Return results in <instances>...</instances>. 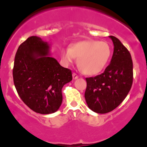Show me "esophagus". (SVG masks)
<instances>
[{"label": "esophagus", "mask_w": 147, "mask_h": 147, "mask_svg": "<svg viewBox=\"0 0 147 147\" xmlns=\"http://www.w3.org/2000/svg\"><path fill=\"white\" fill-rule=\"evenodd\" d=\"M72 77H73L74 80H76V79L78 78V76L76 73H73V74H72Z\"/></svg>", "instance_id": "obj_1"}]
</instances>
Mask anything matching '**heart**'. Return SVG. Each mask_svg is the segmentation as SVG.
Returning a JSON list of instances; mask_svg holds the SVG:
<instances>
[{
  "mask_svg": "<svg viewBox=\"0 0 147 147\" xmlns=\"http://www.w3.org/2000/svg\"><path fill=\"white\" fill-rule=\"evenodd\" d=\"M111 50L105 42L84 40L73 44L69 50H64L61 58L66 65L78 58V65L83 74L96 75L105 68L109 61Z\"/></svg>",
  "mask_w": 147,
  "mask_h": 147,
  "instance_id": "obj_1",
  "label": "heart"
}]
</instances>
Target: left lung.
Wrapping results in <instances>:
<instances>
[{
  "label": "left lung",
  "instance_id": "left-lung-1",
  "mask_svg": "<svg viewBox=\"0 0 147 147\" xmlns=\"http://www.w3.org/2000/svg\"><path fill=\"white\" fill-rule=\"evenodd\" d=\"M109 37L114 46L109 65L103 74L86 79V103L91 110L101 114L111 111L122 103L133 80V61L129 50L118 38Z\"/></svg>",
  "mask_w": 147,
  "mask_h": 147
}]
</instances>
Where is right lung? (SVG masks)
Here are the masks:
<instances>
[{"mask_svg": "<svg viewBox=\"0 0 147 147\" xmlns=\"http://www.w3.org/2000/svg\"><path fill=\"white\" fill-rule=\"evenodd\" d=\"M50 56L48 42L33 36L20 44L14 58L12 74L18 94L30 109L40 114L58 110L63 86L72 80L71 70Z\"/></svg>", "mask_w": 147, "mask_h": 147, "instance_id": "add662e5", "label": "right lung"}]
</instances>
